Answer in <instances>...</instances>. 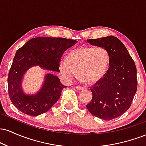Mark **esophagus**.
Instances as JSON below:
<instances>
[{"instance_id": "1", "label": "esophagus", "mask_w": 146, "mask_h": 146, "mask_svg": "<svg viewBox=\"0 0 146 146\" xmlns=\"http://www.w3.org/2000/svg\"><path fill=\"white\" fill-rule=\"evenodd\" d=\"M75 88H76V89L78 90H84L85 89V88H84V87L80 86H75Z\"/></svg>"}]
</instances>
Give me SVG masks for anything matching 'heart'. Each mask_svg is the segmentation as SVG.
Returning <instances> with one entry per match:
<instances>
[{"label":"heart","mask_w":146,"mask_h":146,"mask_svg":"<svg viewBox=\"0 0 146 146\" xmlns=\"http://www.w3.org/2000/svg\"><path fill=\"white\" fill-rule=\"evenodd\" d=\"M109 53L102 46H81L71 50L60 62V74L70 82L75 75L86 84H94L104 78L109 64Z\"/></svg>","instance_id":"b5f03b06"}]
</instances>
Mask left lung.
I'll list each match as a JSON object with an SVG mask.
<instances>
[{
	"label": "left lung",
	"instance_id": "left-lung-1",
	"mask_svg": "<svg viewBox=\"0 0 146 146\" xmlns=\"http://www.w3.org/2000/svg\"><path fill=\"white\" fill-rule=\"evenodd\" d=\"M87 42L108 51L110 66L104 78L90 88L93 98L86 108L93 116L104 120L114 119L129 109L137 92L135 62L116 37L109 36Z\"/></svg>",
	"mask_w": 146,
	"mask_h": 146
}]
</instances>
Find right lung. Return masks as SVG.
Masks as SVG:
<instances>
[{
	"instance_id": "obj_1",
	"label": "right lung",
	"mask_w": 146,
	"mask_h": 146,
	"mask_svg": "<svg viewBox=\"0 0 146 146\" xmlns=\"http://www.w3.org/2000/svg\"><path fill=\"white\" fill-rule=\"evenodd\" d=\"M77 41L64 38L38 37L29 40L17 50L8 75V92L11 102L22 113L38 116L46 113L59 100L66 86L52 73L44 76L39 91L32 95L23 90L22 81L27 70L35 66L51 72H60L59 64L64 52Z\"/></svg>"
}]
</instances>
